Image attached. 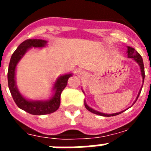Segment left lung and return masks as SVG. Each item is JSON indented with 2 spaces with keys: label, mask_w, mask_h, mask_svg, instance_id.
<instances>
[{
  "label": "left lung",
  "mask_w": 151,
  "mask_h": 151,
  "mask_svg": "<svg viewBox=\"0 0 151 151\" xmlns=\"http://www.w3.org/2000/svg\"><path fill=\"white\" fill-rule=\"evenodd\" d=\"M127 57H128V58H132L134 59V61H136L137 63L138 64L139 67H140V70H141V74H142V86H143V82H144V78H145V70H144V65H143V61H142V58L141 55L139 54V53L136 51V50L134 49V48L130 47V46H127ZM142 86L141 89L139 90V92H138V94L137 96V98H136V100L134 101V104L135 103V101H137V99L139 97V94H140V93H141L142 88ZM82 92H85L82 90ZM85 106L87 110L90 111L93 114H98V115H101V116H104V117H111V116H115V115H118L119 114H122V112H124L125 110H122L121 112H118V113H114V114H104V113H101L98 111V110H95L92 109L91 107H90L88 105L86 104V101H85Z\"/></svg>",
  "instance_id": "1"
}]
</instances>
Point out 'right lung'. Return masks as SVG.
<instances>
[{
  "label": "right lung",
  "mask_w": 151,
  "mask_h": 151,
  "mask_svg": "<svg viewBox=\"0 0 151 151\" xmlns=\"http://www.w3.org/2000/svg\"><path fill=\"white\" fill-rule=\"evenodd\" d=\"M47 45V41L41 39H28L17 48L10 59L8 70V85L10 93L17 106L33 115H44L55 112L60 106L61 93L67 86L68 79L72 73L58 77L52 88V95L47 100H29L24 98L19 91L16 82V69L18 62L32 48H43Z\"/></svg>",
  "instance_id": "obj_1"
}]
</instances>
